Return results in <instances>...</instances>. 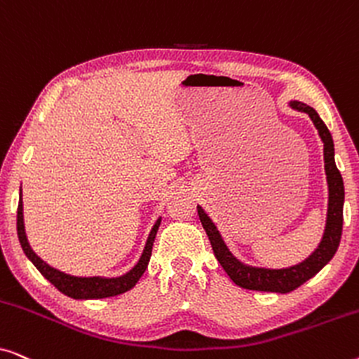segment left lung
<instances>
[{
  "mask_svg": "<svg viewBox=\"0 0 359 359\" xmlns=\"http://www.w3.org/2000/svg\"><path fill=\"white\" fill-rule=\"evenodd\" d=\"M289 106L292 109L309 114L323 142V161H325V175L328 184V209L325 232H323L322 242L318 243L316 252L304 259L302 263L283 269L248 266V264L242 263L240 259L233 257L232 252L227 248V245H225L222 235H220L217 227H215V224L204 212V209L198 205L201 224H203L205 233H208L217 262L222 264L225 273L229 274V278L237 286L243 289H252V291L286 294L297 289L299 286H302L304 283L309 281L312 276H316L330 262L337 252L338 245H340L341 238L345 188H343V178L335 163V149H333L332 134L328 132L327 126L323 124L320 116L317 114V111L313 107L304 104L301 101H291Z\"/></svg>",
  "mask_w": 359,
  "mask_h": 359,
  "instance_id": "obj_1",
  "label": "left lung"
}]
</instances>
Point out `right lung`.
<instances>
[{"label": "right lung", "instance_id": "1", "mask_svg": "<svg viewBox=\"0 0 359 359\" xmlns=\"http://www.w3.org/2000/svg\"><path fill=\"white\" fill-rule=\"evenodd\" d=\"M161 219H158L151 229V232L147 238L144 253L134 268L130 269L129 273L122 274L119 278H101V276H93V278H78L72 276V274L62 273L58 269L52 268L50 264H47L43 259H41L34 253L31 245L27 242L26 230H24V215H22V198L19 201L18 205V237L19 243L26 253V257L31 259L43 278L47 281H50L53 286H55L58 291L65 294V296L72 299H104V297H112L119 296V294H124L130 291L132 287L135 286L137 281L142 278V274L145 273L147 266H149L150 257H151V248H154V242L156 237V232H158Z\"/></svg>", "mask_w": 359, "mask_h": 359}]
</instances>
